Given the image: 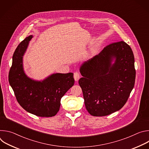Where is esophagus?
<instances>
[{"label": "esophagus", "mask_w": 149, "mask_h": 149, "mask_svg": "<svg viewBox=\"0 0 149 149\" xmlns=\"http://www.w3.org/2000/svg\"><path fill=\"white\" fill-rule=\"evenodd\" d=\"M79 77H80V74L79 72H75L74 73V79L77 81H78V79H79Z\"/></svg>", "instance_id": "34e87169"}]
</instances>
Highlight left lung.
I'll use <instances>...</instances> for the list:
<instances>
[{
  "instance_id": "1",
  "label": "left lung",
  "mask_w": 149,
  "mask_h": 149,
  "mask_svg": "<svg viewBox=\"0 0 149 149\" xmlns=\"http://www.w3.org/2000/svg\"><path fill=\"white\" fill-rule=\"evenodd\" d=\"M80 72L82 77L78 82L88 112L96 117L111 114L123 107L134 86L132 49L123 40L110 44L84 62Z\"/></svg>"
}]
</instances>
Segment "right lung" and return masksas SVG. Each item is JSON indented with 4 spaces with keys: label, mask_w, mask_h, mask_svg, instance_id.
Returning a JSON list of instances; mask_svg holds the SVG:
<instances>
[{
    "label": "right lung",
    "mask_w": 149,
    "mask_h": 149,
    "mask_svg": "<svg viewBox=\"0 0 149 149\" xmlns=\"http://www.w3.org/2000/svg\"><path fill=\"white\" fill-rule=\"evenodd\" d=\"M32 38V35L26 37L15 49L9 81L17 101L24 110L39 117H53L59 110L61 98L74 86V74H54L42 82L27 77L22 58Z\"/></svg>",
    "instance_id": "1"
}]
</instances>
